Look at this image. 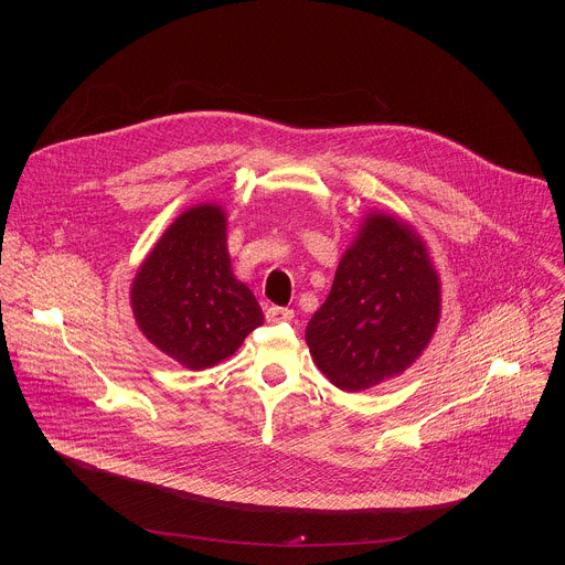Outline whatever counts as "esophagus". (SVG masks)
I'll use <instances>...</instances> for the list:
<instances>
[{
    "label": "esophagus",
    "mask_w": 565,
    "mask_h": 565,
    "mask_svg": "<svg viewBox=\"0 0 565 565\" xmlns=\"http://www.w3.org/2000/svg\"><path fill=\"white\" fill-rule=\"evenodd\" d=\"M295 312L290 308H281V306H270L266 310V319L270 321V324H277V321H292Z\"/></svg>",
    "instance_id": "34e87169"
}]
</instances>
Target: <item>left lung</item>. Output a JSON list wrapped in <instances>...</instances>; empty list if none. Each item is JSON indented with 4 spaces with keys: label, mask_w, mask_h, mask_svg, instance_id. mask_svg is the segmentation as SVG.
I'll return each instance as SVG.
<instances>
[{
    "label": "left lung",
    "mask_w": 565,
    "mask_h": 565,
    "mask_svg": "<svg viewBox=\"0 0 565 565\" xmlns=\"http://www.w3.org/2000/svg\"><path fill=\"white\" fill-rule=\"evenodd\" d=\"M438 321L440 281L423 238L402 218L369 212L308 321L306 344L321 373L355 393L405 373Z\"/></svg>",
    "instance_id": "left-lung-1"
}]
</instances>
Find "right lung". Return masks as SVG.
Listing matches in <instances>:
<instances>
[{
  "label": "right lung",
  "instance_id": "obj_1",
  "mask_svg": "<svg viewBox=\"0 0 565 565\" xmlns=\"http://www.w3.org/2000/svg\"><path fill=\"white\" fill-rule=\"evenodd\" d=\"M225 221L221 205L185 210L156 241L131 284L142 335L190 371L230 358L264 324L259 301L232 273Z\"/></svg>",
  "mask_w": 565,
  "mask_h": 565
}]
</instances>
